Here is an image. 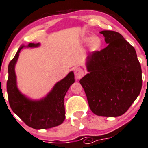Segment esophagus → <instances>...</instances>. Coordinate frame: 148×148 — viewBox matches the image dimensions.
Segmentation results:
<instances>
[{
  "label": "esophagus",
  "instance_id": "1",
  "mask_svg": "<svg viewBox=\"0 0 148 148\" xmlns=\"http://www.w3.org/2000/svg\"><path fill=\"white\" fill-rule=\"evenodd\" d=\"M74 75H75V78L77 79H81L84 76V71L82 69L80 68H77L74 71Z\"/></svg>",
  "mask_w": 148,
  "mask_h": 148
}]
</instances>
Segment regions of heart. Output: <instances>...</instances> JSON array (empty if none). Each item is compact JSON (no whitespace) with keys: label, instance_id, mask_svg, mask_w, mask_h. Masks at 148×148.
I'll list each match as a JSON object with an SVG mask.
<instances>
[{"label":"heart","instance_id":"1","mask_svg":"<svg viewBox=\"0 0 148 148\" xmlns=\"http://www.w3.org/2000/svg\"><path fill=\"white\" fill-rule=\"evenodd\" d=\"M82 43L89 42V47L91 51H96L101 46V39L97 36L93 37L85 36L82 38Z\"/></svg>","mask_w":148,"mask_h":148}]
</instances>
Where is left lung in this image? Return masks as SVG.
I'll return each mask as SVG.
<instances>
[{
    "instance_id": "1",
    "label": "left lung",
    "mask_w": 148,
    "mask_h": 148,
    "mask_svg": "<svg viewBox=\"0 0 148 148\" xmlns=\"http://www.w3.org/2000/svg\"><path fill=\"white\" fill-rule=\"evenodd\" d=\"M107 46L89 54L79 80L91 111L103 117L123 114L140 93L142 69L134 47L121 34L102 30Z\"/></svg>"
}]
</instances>
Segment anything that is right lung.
Listing matches in <instances>:
<instances>
[{
	"instance_id": "1",
	"label": "right lung",
	"mask_w": 148,
	"mask_h": 148,
	"mask_svg": "<svg viewBox=\"0 0 148 148\" xmlns=\"http://www.w3.org/2000/svg\"><path fill=\"white\" fill-rule=\"evenodd\" d=\"M39 46V43H30L27 46L22 45L19 48L9 64L6 88L12 111L28 126L34 129H47L60 125L64 121V97L69 88L74 82V74L73 71H70L65 78L54 85L45 97L39 100H32L23 94L16 85L15 65L23 48Z\"/></svg>"
}]
</instances>
